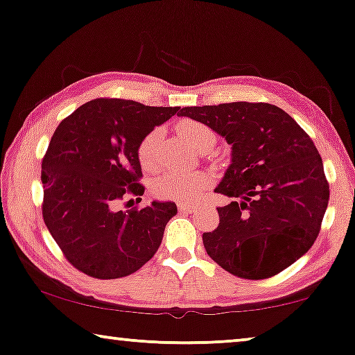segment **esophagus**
<instances>
[{
  "instance_id": "1",
  "label": "esophagus",
  "mask_w": 355,
  "mask_h": 355,
  "mask_svg": "<svg viewBox=\"0 0 355 355\" xmlns=\"http://www.w3.org/2000/svg\"><path fill=\"white\" fill-rule=\"evenodd\" d=\"M178 208L179 211H193L196 210V205L193 203H179Z\"/></svg>"
}]
</instances>
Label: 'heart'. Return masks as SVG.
Masks as SVG:
<instances>
[{
	"label": "heart",
	"instance_id": "obj_1",
	"mask_svg": "<svg viewBox=\"0 0 355 355\" xmlns=\"http://www.w3.org/2000/svg\"><path fill=\"white\" fill-rule=\"evenodd\" d=\"M178 134L189 147L196 150L198 144L207 137H215L210 128L197 121L186 119L178 124ZM162 139V130L153 129L145 134L137 145V158L144 169H152L157 164V145ZM210 184L207 174L200 171H166L157 178L153 187L155 192L163 198L179 202H192L200 197Z\"/></svg>",
	"mask_w": 355,
	"mask_h": 355
}]
</instances>
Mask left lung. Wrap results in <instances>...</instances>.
<instances>
[{
  "label": "left lung",
  "mask_w": 355,
  "mask_h": 355,
  "mask_svg": "<svg viewBox=\"0 0 355 355\" xmlns=\"http://www.w3.org/2000/svg\"><path fill=\"white\" fill-rule=\"evenodd\" d=\"M179 116L208 125L231 145V164L215 192L236 200L218 208L203 232L207 254L231 275L265 279L313 245L329 200L323 162L307 132L278 106H187Z\"/></svg>",
  "instance_id": "left-lung-1"
}]
</instances>
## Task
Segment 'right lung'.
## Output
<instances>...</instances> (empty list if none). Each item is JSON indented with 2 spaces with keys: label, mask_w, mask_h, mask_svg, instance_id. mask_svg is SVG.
Instances as JSON below:
<instances>
[{
  "label": "right lung",
  "mask_w": 355,
  "mask_h": 355,
  "mask_svg": "<svg viewBox=\"0 0 355 355\" xmlns=\"http://www.w3.org/2000/svg\"><path fill=\"white\" fill-rule=\"evenodd\" d=\"M179 110L96 98L56 128L42 162V213L67 261L82 273L123 278L158 250L176 203L155 200L123 211L118 202L144 196L137 145Z\"/></svg>",
  "instance_id": "obj_1"
}]
</instances>
